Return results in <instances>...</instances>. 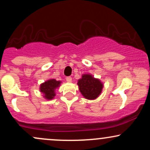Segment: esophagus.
Masks as SVG:
<instances>
[{
    "instance_id": "1",
    "label": "esophagus",
    "mask_w": 150,
    "mask_h": 150,
    "mask_svg": "<svg viewBox=\"0 0 150 150\" xmlns=\"http://www.w3.org/2000/svg\"><path fill=\"white\" fill-rule=\"evenodd\" d=\"M66 81H67V82H72V77H70V76L67 77H66Z\"/></svg>"
}]
</instances>
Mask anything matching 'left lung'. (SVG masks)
<instances>
[{
  "label": "left lung",
  "instance_id": "8db88e82",
  "mask_svg": "<svg viewBox=\"0 0 150 150\" xmlns=\"http://www.w3.org/2000/svg\"><path fill=\"white\" fill-rule=\"evenodd\" d=\"M77 85L82 96L89 100L97 99L103 88L102 82L90 74L82 75V78L78 80Z\"/></svg>",
  "mask_w": 150,
  "mask_h": 150
}]
</instances>
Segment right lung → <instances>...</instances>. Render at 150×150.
Returning <instances> with one entry per match:
<instances>
[{"mask_svg":"<svg viewBox=\"0 0 150 150\" xmlns=\"http://www.w3.org/2000/svg\"><path fill=\"white\" fill-rule=\"evenodd\" d=\"M61 83V81H57L55 79H51L46 81L40 85V91L44 94V97L48 100L53 99L56 96L55 90L60 86Z\"/></svg>","mask_w":150,"mask_h":150,"instance_id":"add662e5","label":"right lung"}]
</instances>
